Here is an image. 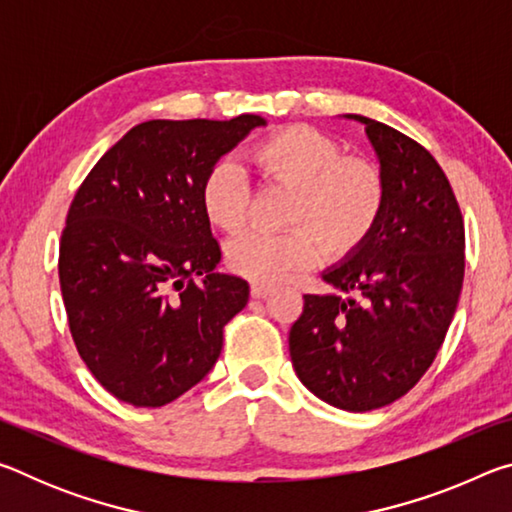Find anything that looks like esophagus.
<instances>
[{
    "mask_svg": "<svg viewBox=\"0 0 512 512\" xmlns=\"http://www.w3.org/2000/svg\"><path fill=\"white\" fill-rule=\"evenodd\" d=\"M273 293V287H268V284H259V282H253L250 284V296H253L255 300H264Z\"/></svg>",
    "mask_w": 512,
    "mask_h": 512,
    "instance_id": "esophagus-1",
    "label": "esophagus"
}]
</instances>
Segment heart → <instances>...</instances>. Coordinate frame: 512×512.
<instances>
[{"label": "heart", "mask_w": 512, "mask_h": 512, "mask_svg": "<svg viewBox=\"0 0 512 512\" xmlns=\"http://www.w3.org/2000/svg\"><path fill=\"white\" fill-rule=\"evenodd\" d=\"M250 160L271 183L293 189L287 232L248 230L225 248L230 271L259 284L287 280L327 255L359 248L384 210V180L366 160L345 158L341 144L307 126H287L259 140ZM250 185L244 169L219 160L201 183L205 219L223 232L246 223Z\"/></svg>", "instance_id": "b5f03b06"}]
</instances>
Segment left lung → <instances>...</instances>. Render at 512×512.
Returning a JSON list of instances; mask_svg holds the SVG:
<instances>
[{
	"instance_id": "8db88e82",
	"label": "left lung",
	"mask_w": 512,
	"mask_h": 512,
	"mask_svg": "<svg viewBox=\"0 0 512 512\" xmlns=\"http://www.w3.org/2000/svg\"><path fill=\"white\" fill-rule=\"evenodd\" d=\"M366 126L384 180V210L359 248L323 271L339 293L305 296L289 332L298 379L336 409L400 400L436 359L465 273V228L433 155L381 121Z\"/></svg>"
}]
</instances>
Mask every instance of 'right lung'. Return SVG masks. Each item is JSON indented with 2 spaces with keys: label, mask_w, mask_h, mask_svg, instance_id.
<instances>
[{
  "label": "right lung",
  "mask_w": 512,
  "mask_h": 512,
  "mask_svg": "<svg viewBox=\"0 0 512 512\" xmlns=\"http://www.w3.org/2000/svg\"><path fill=\"white\" fill-rule=\"evenodd\" d=\"M257 126L151 119L103 153L69 205L58 275L69 332L99 384L164 406L214 368L248 282L216 273L221 248L201 207L207 169Z\"/></svg>",
  "instance_id": "add662e5"
}]
</instances>
